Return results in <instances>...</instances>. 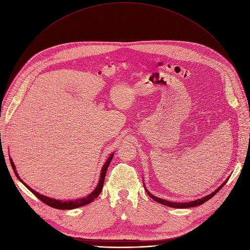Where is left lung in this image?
I'll return each instance as SVG.
<instances>
[{"instance_id":"8db88e82","label":"left lung","mask_w":250,"mask_h":250,"mask_svg":"<svg viewBox=\"0 0 250 250\" xmlns=\"http://www.w3.org/2000/svg\"><path fill=\"white\" fill-rule=\"evenodd\" d=\"M143 180H144V179H143ZM226 181H228V179H226L220 187H218V188H217L213 192H211L210 194H208V195H207V196H204V197H202V198L193 200V201H189V202H174V201H168V200H166V199H163V198L154 196L153 194H151V193L146 188V187H145V188H146V191L147 192V194H148L153 200H155V201L158 202V203H162V204H164V206H167V207H168V208H194V207L201 206L202 203H204L206 201H208V199H210L211 197H213V196L223 188V186L226 184Z\"/></svg>"}]
</instances>
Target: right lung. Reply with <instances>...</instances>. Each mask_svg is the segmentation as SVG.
<instances>
[{"label": "right lung", "mask_w": 250, "mask_h": 250, "mask_svg": "<svg viewBox=\"0 0 250 250\" xmlns=\"http://www.w3.org/2000/svg\"><path fill=\"white\" fill-rule=\"evenodd\" d=\"M112 156H113V152L108 156V158L106 160V162L104 163L103 168H102V171H101V175H100V180H99V184L97 186V188L94 189L93 192H90L87 196L85 197H82V198H79V199H76V200H59V199H56V198H52V197H49V196H46V195H42L37 191H35L33 188H31L26 183H24L22 181V179H21V177L19 176V173L17 172L16 170V167L14 165V162L12 158L10 157V162H11V166L14 169V172L16 174V176L18 177V179L21 181V183L24 185L32 193H34L40 200H42L43 203H46L47 206L51 207V208H57V209H74V208H81V207H83L85 206V204H88L92 201H94L98 196L99 194L101 193L102 189H103V186H104V177H105V173H106V170H107V167L112 160Z\"/></svg>", "instance_id": "1"}]
</instances>
